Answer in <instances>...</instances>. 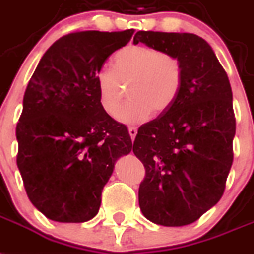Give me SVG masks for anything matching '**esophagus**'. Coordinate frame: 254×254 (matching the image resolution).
I'll return each instance as SVG.
<instances>
[{
  "label": "esophagus",
  "instance_id": "esophagus-1",
  "mask_svg": "<svg viewBox=\"0 0 254 254\" xmlns=\"http://www.w3.org/2000/svg\"><path fill=\"white\" fill-rule=\"evenodd\" d=\"M128 133H129V136H131L132 141H133V140H135V137H136V135H137V129H136V127H129Z\"/></svg>",
  "mask_w": 254,
  "mask_h": 254
}]
</instances>
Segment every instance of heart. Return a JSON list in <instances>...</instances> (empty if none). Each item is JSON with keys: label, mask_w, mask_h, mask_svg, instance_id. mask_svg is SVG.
<instances>
[{"label": "heart", "mask_w": 254, "mask_h": 254, "mask_svg": "<svg viewBox=\"0 0 254 254\" xmlns=\"http://www.w3.org/2000/svg\"><path fill=\"white\" fill-rule=\"evenodd\" d=\"M114 70L102 68L97 74L98 97L105 112L118 113L128 85L129 100L118 119L135 125L150 114L166 113L177 101L183 87L184 68L178 56L145 45L123 48L114 56Z\"/></svg>", "instance_id": "heart-1"}]
</instances>
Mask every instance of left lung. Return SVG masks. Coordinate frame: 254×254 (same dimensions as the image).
<instances>
[{
    "mask_svg": "<svg viewBox=\"0 0 254 254\" xmlns=\"http://www.w3.org/2000/svg\"><path fill=\"white\" fill-rule=\"evenodd\" d=\"M139 43L175 54L184 68L177 101L140 126L133 141L145 167L140 209L157 225H190L225 192L236 129L231 85L211 47L197 35L139 31L133 44Z\"/></svg>",
    "mask_w": 254,
    "mask_h": 254,
    "instance_id": "1",
    "label": "left lung"
}]
</instances>
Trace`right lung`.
Instances as JSON below:
<instances>
[{"label":"right lung","mask_w":254,"mask_h":254,"mask_svg":"<svg viewBox=\"0 0 254 254\" xmlns=\"http://www.w3.org/2000/svg\"><path fill=\"white\" fill-rule=\"evenodd\" d=\"M133 32L68 33L45 52L27 85L16 165L29 201L52 221L92 219L115 161L131 152L127 127L102 109L96 77Z\"/></svg>","instance_id":"1"}]
</instances>
